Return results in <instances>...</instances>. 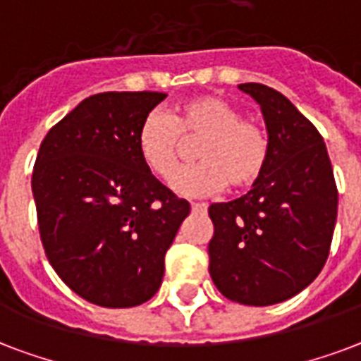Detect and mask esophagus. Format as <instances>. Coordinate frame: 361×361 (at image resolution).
Listing matches in <instances>:
<instances>
[{"mask_svg":"<svg viewBox=\"0 0 361 361\" xmlns=\"http://www.w3.org/2000/svg\"><path fill=\"white\" fill-rule=\"evenodd\" d=\"M194 212H207V203H192Z\"/></svg>","mask_w":361,"mask_h":361,"instance_id":"1","label":"esophagus"}]
</instances>
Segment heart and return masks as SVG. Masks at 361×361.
Here are the masks:
<instances>
[{
  "label": "heart",
  "instance_id": "heart-1",
  "mask_svg": "<svg viewBox=\"0 0 361 361\" xmlns=\"http://www.w3.org/2000/svg\"><path fill=\"white\" fill-rule=\"evenodd\" d=\"M202 141V161L171 178V190L186 197L219 194L228 184L250 188L269 161L267 131L219 96H197L171 114L152 111L137 130V152L156 177L169 178L182 159L184 140Z\"/></svg>",
  "mask_w": 361,
  "mask_h": 361
}]
</instances>
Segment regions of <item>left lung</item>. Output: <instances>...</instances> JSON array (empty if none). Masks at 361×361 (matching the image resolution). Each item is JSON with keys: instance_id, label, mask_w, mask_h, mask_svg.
Returning a JSON list of instances; mask_svg holds the SVG:
<instances>
[{"instance_id": "1", "label": "left lung", "mask_w": 361, "mask_h": 361, "mask_svg": "<svg viewBox=\"0 0 361 361\" xmlns=\"http://www.w3.org/2000/svg\"><path fill=\"white\" fill-rule=\"evenodd\" d=\"M239 90L262 109L269 161L250 192L209 207V273L228 300L275 305L322 271L337 220V186L322 135L294 103L258 82Z\"/></svg>"}]
</instances>
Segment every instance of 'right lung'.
Returning <instances> with one entry per match:
<instances>
[{"instance_id": "add662e5", "label": "right lung", "mask_w": 361, "mask_h": 361, "mask_svg": "<svg viewBox=\"0 0 361 361\" xmlns=\"http://www.w3.org/2000/svg\"><path fill=\"white\" fill-rule=\"evenodd\" d=\"M167 94L86 97L41 142L32 190L50 265L75 294L109 309L158 292L164 258L190 203L137 152V130Z\"/></svg>"}]
</instances>
